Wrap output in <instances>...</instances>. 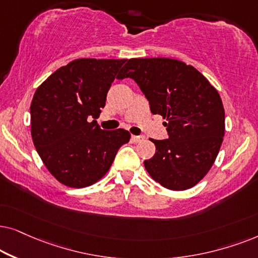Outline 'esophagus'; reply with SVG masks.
<instances>
[{
	"instance_id": "esophagus-1",
	"label": "esophagus",
	"mask_w": 258,
	"mask_h": 258,
	"mask_svg": "<svg viewBox=\"0 0 258 258\" xmlns=\"http://www.w3.org/2000/svg\"><path fill=\"white\" fill-rule=\"evenodd\" d=\"M145 139L143 136H132V142L133 143H140Z\"/></svg>"
}]
</instances>
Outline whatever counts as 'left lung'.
I'll list each match as a JSON object with an SVG mask.
<instances>
[{
  "label": "left lung",
  "mask_w": 258,
  "mask_h": 258,
  "mask_svg": "<svg viewBox=\"0 0 258 258\" xmlns=\"http://www.w3.org/2000/svg\"><path fill=\"white\" fill-rule=\"evenodd\" d=\"M116 78L133 79L151 112L166 120L169 138L152 139L156 154L144 161L150 176L169 190L195 186L214 165L224 137L217 89L195 67L167 57L130 59Z\"/></svg>",
  "instance_id": "8db88e82"
}]
</instances>
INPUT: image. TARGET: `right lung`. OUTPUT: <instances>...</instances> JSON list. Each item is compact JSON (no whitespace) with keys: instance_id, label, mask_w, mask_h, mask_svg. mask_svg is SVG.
Wrapping results in <instances>:
<instances>
[{"instance_id":"right-lung-1","label":"right lung","mask_w":258,"mask_h":258,"mask_svg":"<svg viewBox=\"0 0 258 258\" xmlns=\"http://www.w3.org/2000/svg\"><path fill=\"white\" fill-rule=\"evenodd\" d=\"M125 59H78L56 70L36 89L30 105L33 143L48 171L70 187L105 176L131 135L105 131L97 120Z\"/></svg>"}]
</instances>
